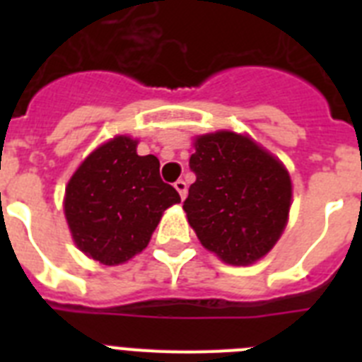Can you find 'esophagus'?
<instances>
[{"mask_svg": "<svg viewBox=\"0 0 362 362\" xmlns=\"http://www.w3.org/2000/svg\"><path fill=\"white\" fill-rule=\"evenodd\" d=\"M174 188L179 192L181 199H185V197H187V183H185L183 179H177V181L174 183Z\"/></svg>", "mask_w": 362, "mask_h": 362, "instance_id": "1", "label": "esophagus"}]
</instances>
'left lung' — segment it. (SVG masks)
I'll return each mask as SVG.
<instances>
[{"label":"left lung","instance_id":"obj_1","mask_svg":"<svg viewBox=\"0 0 362 362\" xmlns=\"http://www.w3.org/2000/svg\"><path fill=\"white\" fill-rule=\"evenodd\" d=\"M190 156L196 183L183 203L201 245L230 264H252L281 238L292 203L283 163L241 134L199 136Z\"/></svg>","mask_w":362,"mask_h":362}]
</instances>
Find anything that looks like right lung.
Listing matches in <instances>:
<instances>
[{
  "instance_id": "obj_1",
  "label": "right lung",
  "mask_w": 362,
  "mask_h": 362,
  "mask_svg": "<svg viewBox=\"0 0 362 362\" xmlns=\"http://www.w3.org/2000/svg\"><path fill=\"white\" fill-rule=\"evenodd\" d=\"M137 141L116 136L74 172L65 190V217L79 250L114 267L145 250L177 190L163 183L159 159L137 156Z\"/></svg>"
}]
</instances>
